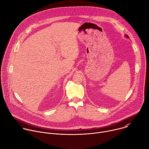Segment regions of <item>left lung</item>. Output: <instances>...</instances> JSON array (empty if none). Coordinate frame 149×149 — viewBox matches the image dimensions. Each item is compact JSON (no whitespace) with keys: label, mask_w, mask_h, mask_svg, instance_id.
<instances>
[{"label":"left lung","mask_w":149,"mask_h":149,"mask_svg":"<svg viewBox=\"0 0 149 149\" xmlns=\"http://www.w3.org/2000/svg\"><path fill=\"white\" fill-rule=\"evenodd\" d=\"M125 36H126V37L127 38H129V36H128L127 35H125Z\"/></svg>","instance_id":"obj_1"}]
</instances>
